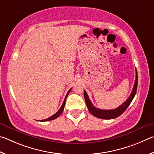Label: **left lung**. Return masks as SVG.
I'll return each instance as SVG.
<instances>
[{
    "mask_svg": "<svg viewBox=\"0 0 154 154\" xmlns=\"http://www.w3.org/2000/svg\"><path fill=\"white\" fill-rule=\"evenodd\" d=\"M137 84H138V76H137V72L136 69V79L131 95L128 97V98L126 99V101L125 102H124L121 106L117 107V108L113 109H101L97 108V107L94 106L93 103H91V100L89 98H88V96L87 92L84 91L85 102L86 104H87L88 111H89L91 112V114H93L94 116L99 118H101V119H114V118L120 116L123 114L125 110L127 109V107L129 106V105L131 104L132 101H133L134 97L135 96L137 89Z\"/></svg>",
    "mask_w": 154,
    "mask_h": 154,
    "instance_id": "left-lung-1",
    "label": "left lung"
}]
</instances>
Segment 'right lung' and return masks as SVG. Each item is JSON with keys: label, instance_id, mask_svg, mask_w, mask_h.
Listing matches in <instances>:
<instances>
[{"label": "right lung", "instance_id": "obj_1", "mask_svg": "<svg viewBox=\"0 0 154 154\" xmlns=\"http://www.w3.org/2000/svg\"><path fill=\"white\" fill-rule=\"evenodd\" d=\"M71 89H72V88H70V89L68 91V92L67 93L66 97H65V99H64L63 103V104H62V106H61V107H60V109H59L58 110V112H57L55 114L52 116L48 118H47V119L40 120V121H41V122H46V121H49V120H55V119H56L57 118H58V117L59 116H60V115L61 114V113L63 112V109H64V107H65V103H66V98H67V95H69V92H70V91H71Z\"/></svg>", "mask_w": 154, "mask_h": 154}]
</instances>
